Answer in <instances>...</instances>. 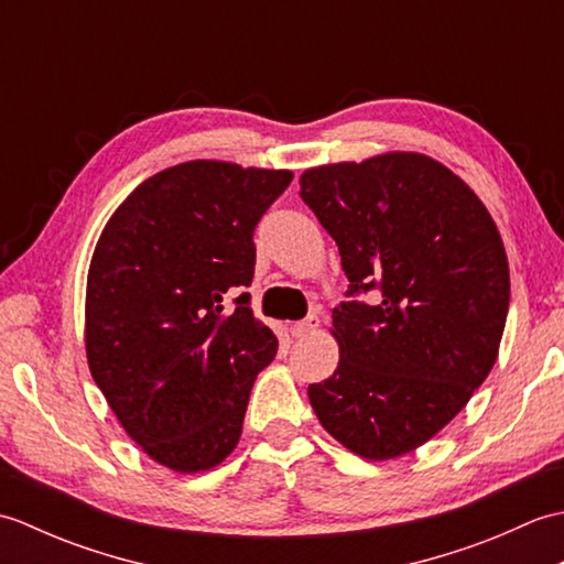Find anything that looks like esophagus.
<instances>
[{
  "label": "esophagus",
  "mask_w": 564,
  "mask_h": 564,
  "mask_svg": "<svg viewBox=\"0 0 564 564\" xmlns=\"http://www.w3.org/2000/svg\"><path fill=\"white\" fill-rule=\"evenodd\" d=\"M317 327H319L317 315H307L305 319L295 322V325L291 327V334H293L295 339H305V337H310V334H313Z\"/></svg>",
  "instance_id": "obj_1"
}]
</instances>
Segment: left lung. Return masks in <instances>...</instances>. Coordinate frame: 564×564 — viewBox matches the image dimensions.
Masks as SVG:
<instances>
[{
    "label": "left lung",
    "mask_w": 564,
    "mask_h": 564,
    "mask_svg": "<svg viewBox=\"0 0 564 564\" xmlns=\"http://www.w3.org/2000/svg\"><path fill=\"white\" fill-rule=\"evenodd\" d=\"M301 198L349 279L332 313L334 376L307 388L341 446L388 460L422 446L492 370L509 313V263L492 215L441 162L388 152L307 170ZM371 293V303L356 302Z\"/></svg>",
    "instance_id": "obj_1"
}]
</instances>
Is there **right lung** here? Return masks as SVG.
I'll return each mask as SVG.
<instances>
[{
  "label": "right lung",
  "instance_id": "obj_1",
  "mask_svg": "<svg viewBox=\"0 0 564 564\" xmlns=\"http://www.w3.org/2000/svg\"><path fill=\"white\" fill-rule=\"evenodd\" d=\"M293 174L194 160L130 194L94 249L87 361L128 436L176 473L210 470L242 436L279 341L251 315L254 230Z\"/></svg>",
  "mask_w": 564,
  "mask_h": 564
}]
</instances>
